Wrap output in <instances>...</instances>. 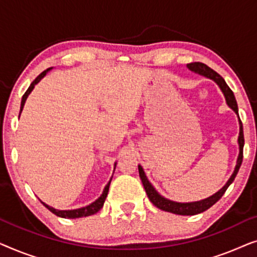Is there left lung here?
<instances>
[{"label": "left lung", "instance_id": "left-lung-1", "mask_svg": "<svg viewBox=\"0 0 257 257\" xmlns=\"http://www.w3.org/2000/svg\"><path fill=\"white\" fill-rule=\"evenodd\" d=\"M187 68L191 70V71L198 73V75H201L206 78H209L214 80L217 84V86L220 87V90L222 91L224 98H226V103L228 106H229L231 110H233L235 113L237 114L238 117V107H237V103L236 99H235V96L233 93V91L229 89V86L227 85V83L224 82V79L221 77L219 73L214 71L213 69H210L209 66H207L206 64L200 62H194V63H189L187 64ZM238 125H240V133H238V157L236 160V165H235L234 172L233 174L230 175V178L228 179V181L224 184V186L221 189H219L215 194L208 196V198L200 200V201H194V202H177V201H172L170 199L164 198L163 195H160L159 193L157 192V189L153 187L152 184L147 179L145 172H144V168L142 167V165H138V170H139V177L142 179L143 186L145 188L146 194L149 196L150 201L153 203L157 208H159L161 210H165V212H170L173 214H178V215H195V214L202 213L210 208L214 203L216 201H219L221 199V196L224 194L226 189L229 187V185L234 181L235 177H236L238 170H240V166L242 164V158H243V145H244V138H243V127H242V122L240 120V117H238Z\"/></svg>", "mask_w": 257, "mask_h": 257}]
</instances>
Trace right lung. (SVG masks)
Listing matches in <instances>:
<instances>
[{"mask_svg": "<svg viewBox=\"0 0 257 257\" xmlns=\"http://www.w3.org/2000/svg\"><path fill=\"white\" fill-rule=\"evenodd\" d=\"M52 68H49L47 70H44L43 72L41 73L40 76L37 77L36 79L34 80L33 83L30 84V86L28 87V90L26 91V93L23 94L22 97V101H21V110H20V114L21 112H22L23 107H24V104H26V100L29 94L31 93V91L34 90L35 85H36L37 83L41 82V79L43 78V77L47 75V73L50 71ZM115 165H117V163H114V170H115ZM111 180H112V177L110 179V181L107 182V185L105 186L104 191L103 193H101V195L98 198L96 201H93L92 203H90V205H87L85 207H82V208H77V209H65V210H61V209H56L54 208V207L49 206L47 205V203L42 201V200H40V201L43 203V206L47 207V208L50 210L51 213H54L55 215H57L59 217H64V219H78V217H85V216H90V215H93V214H96L97 212H99V210L101 209V207L104 206V202H105V199H106L107 196V193H108V188H110V184H111Z\"/></svg>", "mask_w": 257, "mask_h": 257, "instance_id": "obj_1", "label": "right lung"}]
</instances>
